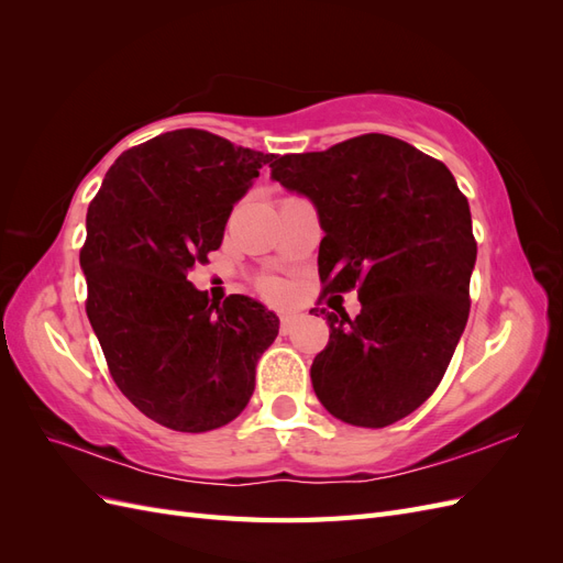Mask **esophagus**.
I'll list each match as a JSON object with an SVG mask.
<instances>
[{"mask_svg":"<svg viewBox=\"0 0 563 563\" xmlns=\"http://www.w3.org/2000/svg\"><path fill=\"white\" fill-rule=\"evenodd\" d=\"M294 327H296V317H294V314H282V319H279L282 333H291Z\"/></svg>","mask_w":563,"mask_h":563,"instance_id":"1","label":"esophagus"}]
</instances>
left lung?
<instances>
[{"instance_id": "obj_1", "label": "left lung", "mask_w": 563, "mask_h": 563, "mask_svg": "<svg viewBox=\"0 0 563 563\" xmlns=\"http://www.w3.org/2000/svg\"><path fill=\"white\" fill-rule=\"evenodd\" d=\"M269 168L317 209L323 294L360 288L354 319L321 310L331 335L310 371L317 397L356 428H387L432 395L465 331L470 203L446 164L383 133Z\"/></svg>"}]
</instances>
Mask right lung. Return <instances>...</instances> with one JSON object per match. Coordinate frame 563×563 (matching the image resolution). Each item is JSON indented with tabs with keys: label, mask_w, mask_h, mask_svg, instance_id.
I'll use <instances>...</instances> for the list:
<instances>
[{
	"label": "right lung",
	"mask_w": 563,
	"mask_h": 563,
	"mask_svg": "<svg viewBox=\"0 0 563 563\" xmlns=\"http://www.w3.org/2000/svg\"><path fill=\"white\" fill-rule=\"evenodd\" d=\"M272 159L209 131H168L122 152L91 201L87 314L117 387L164 428L209 432L240 416L279 333L263 302H209L187 282Z\"/></svg>",
	"instance_id": "right-lung-1"
}]
</instances>
